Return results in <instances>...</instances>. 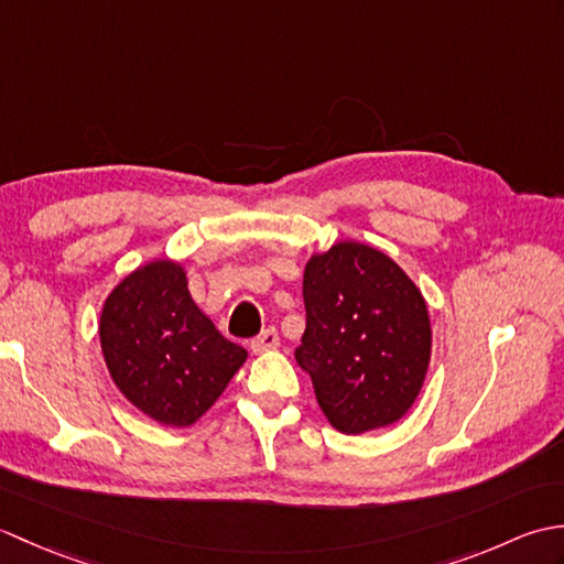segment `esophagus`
<instances>
[{"mask_svg": "<svg viewBox=\"0 0 564 564\" xmlns=\"http://www.w3.org/2000/svg\"><path fill=\"white\" fill-rule=\"evenodd\" d=\"M249 346H251V351H254V354L271 351V349H275V346H279V332H275L273 327L263 329L261 334H257V337L249 341Z\"/></svg>", "mask_w": 564, "mask_h": 564, "instance_id": "obj_1", "label": "esophagus"}]
</instances>
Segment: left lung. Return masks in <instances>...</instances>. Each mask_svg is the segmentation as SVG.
Listing matches in <instances>:
<instances>
[{"instance_id":"1","label":"left lung","mask_w":564,"mask_h":564,"mask_svg":"<svg viewBox=\"0 0 564 564\" xmlns=\"http://www.w3.org/2000/svg\"><path fill=\"white\" fill-rule=\"evenodd\" d=\"M305 332L295 358L341 434L394 424L414 404L431 358L422 293L382 251L339 242L307 261Z\"/></svg>"}]
</instances>
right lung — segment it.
Listing matches in <instances>:
<instances>
[{
    "label": "right lung",
    "mask_w": 564,
    "mask_h": 564,
    "mask_svg": "<svg viewBox=\"0 0 564 564\" xmlns=\"http://www.w3.org/2000/svg\"><path fill=\"white\" fill-rule=\"evenodd\" d=\"M99 337L118 390L170 426L194 424L247 358L200 313L174 261H152L116 285Z\"/></svg>",
    "instance_id": "right-lung-1"
}]
</instances>
